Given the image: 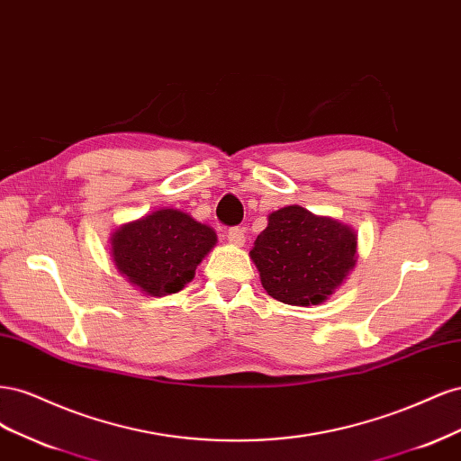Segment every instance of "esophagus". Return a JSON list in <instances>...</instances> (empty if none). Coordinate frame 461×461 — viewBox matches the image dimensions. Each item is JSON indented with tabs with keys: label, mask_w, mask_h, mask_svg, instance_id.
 I'll return each mask as SVG.
<instances>
[{
	"label": "esophagus",
	"mask_w": 461,
	"mask_h": 461,
	"mask_svg": "<svg viewBox=\"0 0 461 461\" xmlns=\"http://www.w3.org/2000/svg\"><path fill=\"white\" fill-rule=\"evenodd\" d=\"M227 240H229L232 246H244V242H246L244 229H240V227H232V229H229V232H227Z\"/></svg>",
	"instance_id": "1"
}]
</instances>
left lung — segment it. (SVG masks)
I'll return each instance as SVG.
<instances>
[{
    "label": "left lung",
    "mask_w": 461,
    "mask_h": 461,
    "mask_svg": "<svg viewBox=\"0 0 461 461\" xmlns=\"http://www.w3.org/2000/svg\"><path fill=\"white\" fill-rule=\"evenodd\" d=\"M249 258L269 296L290 305H319L356 267L357 234L346 222L286 205L267 217Z\"/></svg>",
    "instance_id": "1"
}]
</instances>
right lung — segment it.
I'll return each mask as SVG.
<instances>
[{"label": "right lung", "mask_w": 461, "mask_h": 461, "mask_svg": "<svg viewBox=\"0 0 461 461\" xmlns=\"http://www.w3.org/2000/svg\"><path fill=\"white\" fill-rule=\"evenodd\" d=\"M111 259L124 281L151 298L183 290L217 244L215 230L173 207L129 221L111 234Z\"/></svg>", "instance_id": "add662e5"}]
</instances>
